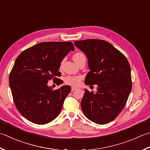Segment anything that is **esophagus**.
Returning <instances> with one entry per match:
<instances>
[{"mask_svg":"<svg viewBox=\"0 0 150 150\" xmlns=\"http://www.w3.org/2000/svg\"><path fill=\"white\" fill-rule=\"evenodd\" d=\"M77 88H76V87H74V86H72L71 87V92H73V91L74 90H77Z\"/></svg>","mask_w":150,"mask_h":150,"instance_id":"34e87169","label":"esophagus"}]
</instances>
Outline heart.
Here are the masks:
<instances>
[{
    "instance_id": "heart-1",
    "label": "heart",
    "mask_w": 150,
    "mask_h": 150,
    "mask_svg": "<svg viewBox=\"0 0 150 150\" xmlns=\"http://www.w3.org/2000/svg\"><path fill=\"white\" fill-rule=\"evenodd\" d=\"M85 57L84 54L82 52H76V53L73 55V60L76 62L78 60L79 58ZM83 77L81 76H72V75H69L67 76V77L64 79V83H65L66 84L68 85H71V86H79V84L81 83V80Z\"/></svg>"
}]
</instances>
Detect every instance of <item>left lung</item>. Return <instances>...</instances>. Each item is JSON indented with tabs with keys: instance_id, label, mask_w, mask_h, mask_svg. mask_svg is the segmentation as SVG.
Wrapping results in <instances>:
<instances>
[{
	"instance_id": "8db88e82",
	"label": "left lung",
	"mask_w": 150,
	"mask_h": 150,
	"mask_svg": "<svg viewBox=\"0 0 150 150\" xmlns=\"http://www.w3.org/2000/svg\"><path fill=\"white\" fill-rule=\"evenodd\" d=\"M76 47L88 60L90 71L86 85H98L96 93L85 90L81 108L85 116L98 124L115 119L127 103L132 88L129 63L125 56L107 41L89 39L76 41Z\"/></svg>"
}]
</instances>
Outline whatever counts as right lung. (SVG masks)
<instances>
[{
    "instance_id": "add662e5",
    "label": "right lung",
    "mask_w": 150,
    "mask_h": 150,
    "mask_svg": "<svg viewBox=\"0 0 150 150\" xmlns=\"http://www.w3.org/2000/svg\"><path fill=\"white\" fill-rule=\"evenodd\" d=\"M75 49L71 42H42L23 51L15 62L9 75V84L15 105L29 121L45 124L57 118L70 86L52 90L48 81H57L62 60Z\"/></svg>"
}]
</instances>
